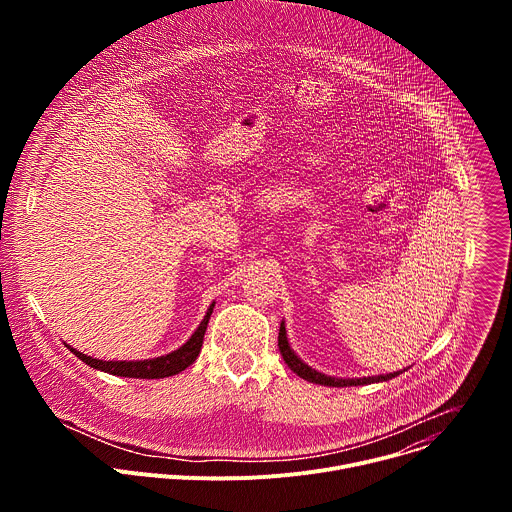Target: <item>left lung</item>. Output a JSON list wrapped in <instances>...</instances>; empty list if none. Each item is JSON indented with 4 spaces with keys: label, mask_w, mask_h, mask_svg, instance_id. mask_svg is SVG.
<instances>
[{
    "label": "left lung",
    "mask_w": 512,
    "mask_h": 512,
    "mask_svg": "<svg viewBox=\"0 0 512 512\" xmlns=\"http://www.w3.org/2000/svg\"><path fill=\"white\" fill-rule=\"evenodd\" d=\"M277 346H279V352L283 356V360L287 362V367L294 371L298 377L310 381V383H316V385H326V387H356V385H371V383H379V381H389L393 377H397L401 371L397 373H389V375H379V377H362V379H336V377H328V375H322L314 369H310L306 362H302L294 350L289 348V342H287V336H285V326L281 322L279 326V338H277Z\"/></svg>",
    "instance_id": "1"
}]
</instances>
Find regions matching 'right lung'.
<instances>
[{
    "label": "right lung",
    "instance_id": "add662e5",
    "mask_svg": "<svg viewBox=\"0 0 512 512\" xmlns=\"http://www.w3.org/2000/svg\"><path fill=\"white\" fill-rule=\"evenodd\" d=\"M214 302L210 304L204 320L200 322V326L196 328V332L190 336V340L186 344H182L178 350L166 354V356H158V358H148V360H99L93 356H87L75 348H70V352L79 356L85 364H89L91 369L97 371H105L109 375L115 377H129V379H164V377H172L182 373L184 369H188L190 364L196 360V356L200 354L202 348V340H204V332L212 314Z\"/></svg>",
    "mask_w": 512,
    "mask_h": 512
}]
</instances>
